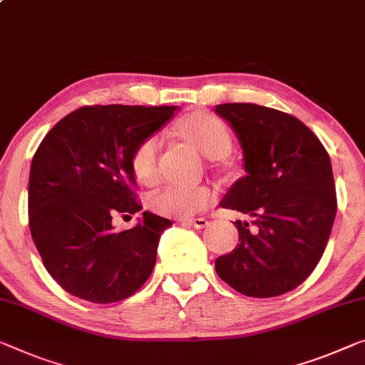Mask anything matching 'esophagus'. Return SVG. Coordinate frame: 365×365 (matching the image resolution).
<instances>
[{
    "label": "esophagus",
    "instance_id": "1",
    "mask_svg": "<svg viewBox=\"0 0 365 365\" xmlns=\"http://www.w3.org/2000/svg\"><path fill=\"white\" fill-rule=\"evenodd\" d=\"M182 223H187V225L194 227V228H205L209 225L207 218H187V220H181Z\"/></svg>",
    "mask_w": 365,
    "mask_h": 365
}]
</instances>
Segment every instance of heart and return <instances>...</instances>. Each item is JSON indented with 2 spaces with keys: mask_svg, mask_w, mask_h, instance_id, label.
Returning a JSON list of instances; mask_svg holds the SVG:
<instances>
[{
  "mask_svg": "<svg viewBox=\"0 0 365 365\" xmlns=\"http://www.w3.org/2000/svg\"><path fill=\"white\" fill-rule=\"evenodd\" d=\"M178 130L194 145L207 158H220L227 155L232 147L228 128L215 115L195 112L179 122ZM160 140L156 137H147L133 150L130 166L135 176L142 184H153L158 178L156 168V155H158ZM212 200V192L205 186H181L170 184L151 197V205L160 214L170 217H190L199 214Z\"/></svg>",
  "mask_w": 365,
  "mask_h": 365,
  "instance_id": "b5f03b06",
  "label": "heart"
}]
</instances>
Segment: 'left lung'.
Here are the masks:
<instances>
[{
  "mask_svg": "<svg viewBox=\"0 0 365 365\" xmlns=\"http://www.w3.org/2000/svg\"><path fill=\"white\" fill-rule=\"evenodd\" d=\"M243 150L246 175L222 207L251 217L233 222L238 245L217 257L223 282L248 297H277L310 276L327 248L336 217L331 161L297 117L257 104L215 106Z\"/></svg>",
  "mask_w": 365,
  "mask_h": 365,
  "instance_id": "1",
  "label": "left lung"
}]
</instances>
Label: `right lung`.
I'll list each match as a JSON object with an SVG mask.
<instances>
[{
	"instance_id": "1",
	"label": "right lung",
	"mask_w": 365,
	"mask_h": 365,
	"mask_svg": "<svg viewBox=\"0 0 365 365\" xmlns=\"http://www.w3.org/2000/svg\"><path fill=\"white\" fill-rule=\"evenodd\" d=\"M178 106H85L63 117L32 158L29 227L42 262L61 289L93 304L135 294L156 262L173 223L143 212L130 230L112 217L142 210L130 158Z\"/></svg>"
}]
</instances>
